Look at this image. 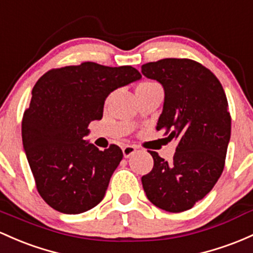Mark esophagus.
Masks as SVG:
<instances>
[{
  "mask_svg": "<svg viewBox=\"0 0 253 253\" xmlns=\"http://www.w3.org/2000/svg\"><path fill=\"white\" fill-rule=\"evenodd\" d=\"M137 152V148L133 145H126L122 148V154H124V157L125 158H129L131 156Z\"/></svg>",
  "mask_w": 253,
  "mask_h": 253,
  "instance_id": "esophagus-1",
  "label": "esophagus"
}]
</instances>
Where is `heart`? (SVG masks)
<instances>
[{
    "mask_svg": "<svg viewBox=\"0 0 253 253\" xmlns=\"http://www.w3.org/2000/svg\"><path fill=\"white\" fill-rule=\"evenodd\" d=\"M154 84H156V83H151V82H148V83H143V84H140V85H143V86H149V85H154Z\"/></svg>",
    "mask_w": 253,
    "mask_h": 253,
    "instance_id": "b5f03b06",
    "label": "heart"
}]
</instances>
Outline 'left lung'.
Here are the masks:
<instances>
[{
    "label": "left lung",
    "mask_w": 253,
    "mask_h": 253,
    "mask_svg": "<svg viewBox=\"0 0 253 253\" xmlns=\"http://www.w3.org/2000/svg\"><path fill=\"white\" fill-rule=\"evenodd\" d=\"M141 74L165 90L156 129L177 141L170 162L149 151L154 168L141 177L152 204L169 212L191 209L217 182L230 139L228 102L221 83L201 63L163 59L141 66Z\"/></svg>",
    "instance_id": "8db88e82"
}]
</instances>
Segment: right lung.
I'll list each match as a JSON object with an SVG mask.
<instances>
[{
  "label": "right lung",
  "mask_w": 253,
  "mask_h": 253,
  "mask_svg": "<svg viewBox=\"0 0 253 253\" xmlns=\"http://www.w3.org/2000/svg\"><path fill=\"white\" fill-rule=\"evenodd\" d=\"M140 78L131 66L84 62L51 69L36 83L21 135L38 193L52 209L82 213L104 198L124 155L116 145L101 151L88 143V124L101 120L113 91Z\"/></svg>",
  "instance_id": "obj_1"
}]
</instances>
